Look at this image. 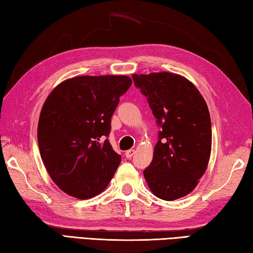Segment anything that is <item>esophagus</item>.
<instances>
[{"label":"esophagus","instance_id":"34e87169","mask_svg":"<svg viewBox=\"0 0 253 253\" xmlns=\"http://www.w3.org/2000/svg\"><path fill=\"white\" fill-rule=\"evenodd\" d=\"M134 153H135V151L134 150H127L126 152V159H131V157L134 155Z\"/></svg>","mask_w":253,"mask_h":253}]
</instances>
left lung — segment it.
<instances>
[{
	"mask_svg": "<svg viewBox=\"0 0 253 253\" xmlns=\"http://www.w3.org/2000/svg\"><path fill=\"white\" fill-rule=\"evenodd\" d=\"M161 128L153 160L143 170L156 197L175 201L196 187L211 151V122L198 89L170 73L133 75Z\"/></svg>",
	"mask_w": 253,
	"mask_h": 253,
	"instance_id": "8db88e82",
	"label": "left lung"
}]
</instances>
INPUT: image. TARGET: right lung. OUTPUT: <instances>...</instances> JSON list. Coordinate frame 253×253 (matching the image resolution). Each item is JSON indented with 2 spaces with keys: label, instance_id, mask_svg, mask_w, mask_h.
<instances>
[{
  "label": "right lung",
  "instance_id": "1",
  "mask_svg": "<svg viewBox=\"0 0 253 253\" xmlns=\"http://www.w3.org/2000/svg\"><path fill=\"white\" fill-rule=\"evenodd\" d=\"M127 76H82L57 85L42 106L40 153L66 194L88 199L107 187L121 162L109 142L111 117L131 87Z\"/></svg>",
  "mask_w": 253,
  "mask_h": 253
}]
</instances>
